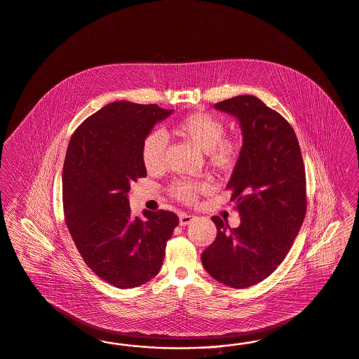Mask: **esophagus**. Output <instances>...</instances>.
<instances>
[{"label": "esophagus", "instance_id": "obj_1", "mask_svg": "<svg viewBox=\"0 0 359 359\" xmlns=\"http://www.w3.org/2000/svg\"><path fill=\"white\" fill-rule=\"evenodd\" d=\"M194 219H195V216H192V215H189V213H180V216H179V224L184 226V225L192 223Z\"/></svg>", "mask_w": 359, "mask_h": 359}]
</instances>
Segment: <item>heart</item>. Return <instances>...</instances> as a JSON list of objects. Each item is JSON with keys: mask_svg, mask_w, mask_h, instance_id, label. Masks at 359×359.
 <instances>
[{"mask_svg": "<svg viewBox=\"0 0 359 359\" xmlns=\"http://www.w3.org/2000/svg\"><path fill=\"white\" fill-rule=\"evenodd\" d=\"M175 131L203 152H207L210 164L220 170H228L235 164L240 146L235 139L224 137L223 121L208 112H194L180 119ZM167 139L159 130L149 133L142 143V161L149 171H156L163 165ZM205 186L191 180H180L172 187L175 198L183 201H194Z\"/></svg>", "mask_w": 359, "mask_h": 359, "instance_id": "obj_1", "label": "heart"}]
</instances>
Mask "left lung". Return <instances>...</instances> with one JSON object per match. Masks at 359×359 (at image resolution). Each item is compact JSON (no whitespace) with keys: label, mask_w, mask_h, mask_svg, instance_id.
<instances>
[{"label":"left lung","mask_w":359,"mask_h":359,"mask_svg":"<svg viewBox=\"0 0 359 359\" xmlns=\"http://www.w3.org/2000/svg\"><path fill=\"white\" fill-rule=\"evenodd\" d=\"M235 116L243 147L226 188L241 223L217 216V236L201 255L203 266L222 284L244 289L272 274L292 247L306 213L305 167L294 130L253 95L213 106Z\"/></svg>","instance_id":"left-lung-1"}]
</instances>
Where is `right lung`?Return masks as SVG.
Instances as JSON below:
<instances>
[{
	"label": "right lung",
	"mask_w": 359,
	"mask_h": 359,
	"mask_svg": "<svg viewBox=\"0 0 359 359\" xmlns=\"http://www.w3.org/2000/svg\"><path fill=\"white\" fill-rule=\"evenodd\" d=\"M173 110L114 102L88 116L70 139L63 164L65 220L87 266L115 287L146 284L163 265L179 217L143 210L133 217L131 183L146 177L142 143Z\"/></svg>",
	"instance_id": "1"
}]
</instances>
